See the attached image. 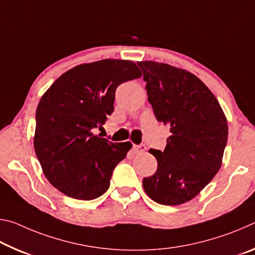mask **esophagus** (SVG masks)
Returning a JSON list of instances; mask_svg holds the SVG:
<instances>
[{
	"mask_svg": "<svg viewBox=\"0 0 255 255\" xmlns=\"http://www.w3.org/2000/svg\"><path fill=\"white\" fill-rule=\"evenodd\" d=\"M132 150L135 153H144L146 150V146L145 145H138V146H133L132 147Z\"/></svg>",
	"mask_w": 255,
	"mask_h": 255,
	"instance_id": "obj_1",
	"label": "esophagus"
}]
</instances>
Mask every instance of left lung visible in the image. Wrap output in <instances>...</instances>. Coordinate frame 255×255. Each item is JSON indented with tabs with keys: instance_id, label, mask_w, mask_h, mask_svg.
Instances as JSON below:
<instances>
[{
	"instance_id": "left-lung-1",
	"label": "left lung",
	"mask_w": 255,
	"mask_h": 255,
	"mask_svg": "<svg viewBox=\"0 0 255 255\" xmlns=\"http://www.w3.org/2000/svg\"><path fill=\"white\" fill-rule=\"evenodd\" d=\"M137 64L155 117L171 131L163 152L149 149L157 170L143 180V188L159 205L184 204L221 169L228 136L226 116L213 92L192 73L152 60Z\"/></svg>"
}]
</instances>
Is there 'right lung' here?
<instances>
[{
	"label": "right lung",
	"instance_id": "add662e5",
	"mask_svg": "<svg viewBox=\"0 0 255 255\" xmlns=\"http://www.w3.org/2000/svg\"><path fill=\"white\" fill-rule=\"evenodd\" d=\"M141 72L131 60L81 64L56 80L36 112L34 152L47 180L67 197L92 200L110 185L112 171L131 148L93 133L114 112L115 92Z\"/></svg>",
	"mask_w": 255,
	"mask_h": 255
}]
</instances>
